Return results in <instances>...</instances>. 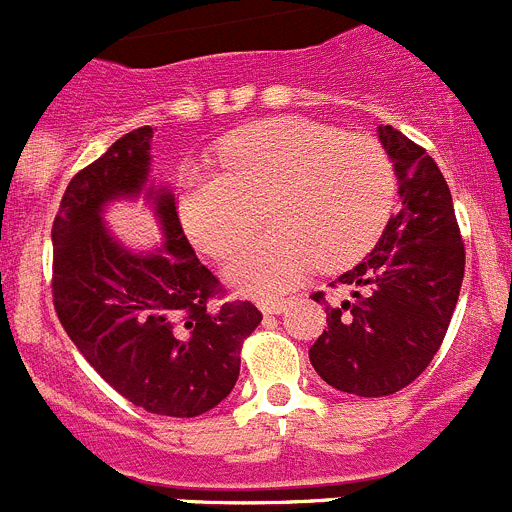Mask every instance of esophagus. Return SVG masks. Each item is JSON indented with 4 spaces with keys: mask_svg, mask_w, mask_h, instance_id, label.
I'll list each match as a JSON object with an SVG mask.
<instances>
[{
    "mask_svg": "<svg viewBox=\"0 0 512 512\" xmlns=\"http://www.w3.org/2000/svg\"><path fill=\"white\" fill-rule=\"evenodd\" d=\"M289 300H271V297H266V300H259V310L264 312V315H279V312L287 310Z\"/></svg>",
    "mask_w": 512,
    "mask_h": 512,
    "instance_id": "34e87169",
    "label": "esophagus"
}]
</instances>
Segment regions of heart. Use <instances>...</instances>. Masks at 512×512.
I'll return each mask as SVG.
<instances>
[{"mask_svg": "<svg viewBox=\"0 0 512 512\" xmlns=\"http://www.w3.org/2000/svg\"><path fill=\"white\" fill-rule=\"evenodd\" d=\"M223 171L184 166L176 212L207 256L225 259L261 223L274 228L228 264L243 292H282L312 266L354 264L377 243L397 197L390 158L372 138L302 117H271L225 138Z\"/></svg>", "mask_w": 512, "mask_h": 512, "instance_id": "b5f03b06", "label": "heart"}]
</instances>
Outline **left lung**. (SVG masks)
Instances as JSON below:
<instances>
[{
    "instance_id": "obj_1",
    "label": "left lung",
    "mask_w": 512,
    "mask_h": 512,
    "mask_svg": "<svg viewBox=\"0 0 512 512\" xmlns=\"http://www.w3.org/2000/svg\"><path fill=\"white\" fill-rule=\"evenodd\" d=\"M377 135L395 166L400 207L372 253L338 277L351 300L325 305L328 330L310 346L315 372L356 397L395 395L423 374L464 279V243L436 161L392 125ZM312 300L325 302L323 292Z\"/></svg>"
}]
</instances>
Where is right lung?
<instances>
[{"label":"right lung","instance_id":"add662e5","mask_svg":"<svg viewBox=\"0 0 512 512\" xmlns=\"http://www.w3.org/2000/svg\"><path fill=\"white\" fill-rule=\"evenodd\" d=\"M153 128L115 140L81 169L53 220V302L81 356L138 408L197 418L230 395L243 338L261 323L251 302L212 307L220 292L176 215L174 194L151 176ZM141 199L165 243L130 249L103 220L110 204Z\"/></svg>","mask_w":512,"mask_h":512}]
</instances>
